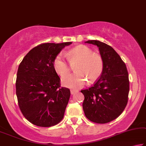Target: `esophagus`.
I'll list each match as a JSON object with an SVG mask.
<instances>
[{
  "label": "esophagus",
  "mask_w": 146,
  "mask_h": 146,
  "mask_svg": "<svg viewBox=\"0 0 146 146\" xmlns=\"http://www.w3.org/2000/svg\"><path fill=\"white\" fill-rule=\"evenodd\" d=\"M76 92H77V91L74 90V89H72V90H70V93H71L72 95H74V94H75Z\"/></svg>",
  "instance_id": "obj_1"
}]
</instances>
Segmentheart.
Masks as SVG:
<instances>
[{"label":"heart","mask_w":146,"mask_h":146,"mask_svg":"<svg viewBox=\"0 0 146 146\" xmlns=\"http://www.w3.org/2000/svg\"><path fill=\"white\" fill-rule=\"evenodd\" d=\"M69 62L75 66L74 74L66 76L62 79L64 86L73 89L81 88L86 84L87 78L89 82H94L102 75L104 62L99 55L94 53L86 46H78L66 53ZM53 67L59 76H66L70 72L71 66L66 61L62 53L57 55L53 60Z\"/></svg>","instance_id":"obj_1"}]
</instances>
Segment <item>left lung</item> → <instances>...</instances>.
Segmentation results:
<instances>
[{"label":"left lung","mask_w":146,"mask_h":146,"mask_svg":"<svg viewBox=\"0 0 146 146\" xmlns=\"http://www.w3.org/2000/svg\"><path fill=\"white\" fill-rule=\"evenodd\" d=\"M86 43L99 49L104 70L93 86L81 91L85 97L83 109L89 120L104 124L118 117L127 106L129 74L125 62L110 46L98 40H88Z\"/></svg>","instance_id":"obj_1"}]
</instances>
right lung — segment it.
<instances>
[{
  "instance_id": "right-lung-1",
  "label": "right lung",
  "mask_w": 146,
  "mask_h": 146,
  "mask_svg": "<svg viewBox=\"0 0 146 146\" xmlns=\"http://www.w3.org/2000/svg\"><path fill=\"white\" fill-rule=\"evenodd\" d=\"M71 44H41L29 51L19 64L15 82L17 101L24 117L33 125L54 126L64 117L70 91L60 87L53 60Z\"/></svg>"
}]
</instances>
